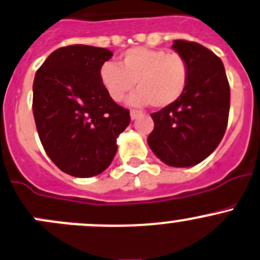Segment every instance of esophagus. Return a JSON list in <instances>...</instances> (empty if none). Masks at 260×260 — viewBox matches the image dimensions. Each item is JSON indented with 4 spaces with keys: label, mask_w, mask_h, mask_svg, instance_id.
<instances>
[{
    "label": "esophagus",
    "mask_w": 260,
    "mask_h": 260,
    "mask_svg": "<svg viewBox=\"0 0 260 260\" xmlns=\"http://www.w3.org/2000/svg\"><path fill=\"white\" fill-rule=\"evenodd\" d=\"M140 115H141V113L137 112V110H131V119H132V120L137 119Z\"/></svg>",
    "instance_id": "obj_1"
}]
</instances>
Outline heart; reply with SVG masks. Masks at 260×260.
<instances>
[{
    "label": "heart",
    "instance_id": "1",
    "mask_svg": "<svg viewBox=\"0 0 260 260\" xmlns=\"http://www.w3.org/2000/svg\"><path fill=\"white\" fill-rule=\"evenodd\" d=\"M99 80L108 96L115 103L137 87L128 98L132 107L166 108L180 99L189 82L188 60L179 53L164 49L136 47L125 50L119 58V66L103 63Z\"/></svg>",
    "mask_w": 260,
    "mask_h": 260
}]
</instances>
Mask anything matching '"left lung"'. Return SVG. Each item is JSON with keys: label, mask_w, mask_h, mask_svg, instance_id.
I'll list each match as a JSON object with an SVG mask.
<instances>
[{"label": "left lung", "mask_w": 260, "mask_h": 260, "mask_svg": "<svg viewBox=\"0 0 260 260\" xmlns=\"http://www.w3.org/2000/svg\"><path fill=\"white\" fill-rule=\"evenodd\" d=\"M173 49L189 64V82L180 99L152 113L147 142L166 165L188 168L211 155L225 135L230 110V86L223 63L212 50L186 40Z\"/></svg>", "instance_id": "1"}]
</instances>
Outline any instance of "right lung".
<instances>
[{"mask_svg":"<svg viewBox=\"0 0 260 260\" xmlns=\"http://www.w3.org/2000/svg\"><path fill=\"white\" fill-rule=\"evenodd\" d=\"M113 53L75 44L50 53L35 74L32 113L50 160L69 175L103 173L117 153V138L131 122L129 110L103 89L99 70Z\"/></svg>","mask_w":260,"mask_h":260,"instance_id":"add662e5","label":"right lung"}]
</instances>
